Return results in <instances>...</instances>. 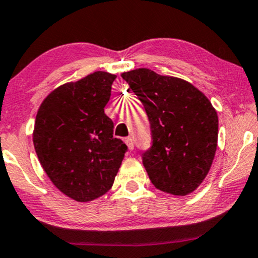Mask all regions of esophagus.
I'll return each instance as SVG.
<instances>
[{
    "label": "esophagus",
    "instance_id": "1",
    "mask_svg": "<svg viewBox=\"0 0 258 258\" xmlns=\"http://www.w3.org/2000/svg\"><path fill=\"white\" fill-rule=\"evenodd\" d=\"M124 143L126 144V146H128L129 150L134 149V143H133V139L132 138H125V139H124Z\"/></svg>",
    "mask_w": 258,
    "mask_h": 258
}]
</instances>
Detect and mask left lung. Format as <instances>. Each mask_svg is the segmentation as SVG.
<instances>
[{
  "instance_id": "obj_1",
  "label": "left lung",
  "mask_w": 258,
  "mask_h": 258,
  "mask_svg": "<svg viewBox=\"0 0 258 258\" xmlns=\"http://www.w3.org/2000/svg\"><path fill=\"white\" fill-rule=\"evenodd\" d=\"M151 124L152 145L143 153L150 180L161 191L185 196L204 181L215 158L218 115L192 84L139 68L121 74Z\"/></svg>"
}]
</instances>
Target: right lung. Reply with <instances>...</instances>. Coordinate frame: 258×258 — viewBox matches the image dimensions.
<instances>
[{
  "label": "right lung",
  "mask_w": 258,
  "mask_h": 258,
  "mask_svg": "<svg viewBox=\"0 0 258 258\" xmlns=\"http://www.w3.org/2000/svg\"><path fill=\"white\" fill-rule=\"evenodd\" d=\"M115 78L95 72L60 85L37 111L33 141L40 163L54 186L75 201L108 191L128 150L113 137V121L103 109Z\"/></svg>",
  "instance_id": "right-lung-1"
}]
</instances>
